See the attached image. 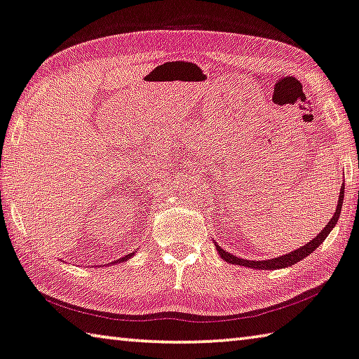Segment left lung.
<instances>
[{
    "label": "left lung",
    "instance_id": "8db88e82",
    "mask_svg": "<svg viewBox=\"0 0 359 359\" xmlns=\"http://www.w3.org/2000/svg\"><path fill=\"white\" fill-rule=\"evenodd\" d=\"M344 191H345V186L342 184L340 187V196H339V202H337V207L334 210V215L331 221L327 222L326 227H323V231L316 235L315 238L310 240V242L305 243L301 248H297L291 252H286L283 256H278V257H273V259H264V261H250V259H242V257L238 256H233L231 252H227L226 250H222L218 243L216 245V250H218L219 256L229 264H235V266H243V267H250V269H256V270H275V269H285V267H291L292 264H296L299 261H302L307 257L310 252H313L318 246L325 242L326 237L334 227H336L337 221H339V216H340V211H342V203H344Z\"/></svg>",
    "mask_w": 359,
    "mask_h": 359
}]
</instances>
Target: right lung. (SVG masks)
<instances>
[{
	"mask_svg": "<svg viewBox=\"0 0 359 359\" xmlns=\"http://www.w3.org/2000/svg\"><path fill=\"white\" fill-rule=\"evenodd\" d=\"M132 256H135V251H133V252H130V255H127V256H124V257H121V259H116L114 262H109V266H111V264H119V262H126V261L130 259Z\"/></svg>",
	"mask_w": 359,
	"mask_h": 359,
	"instance_id": "add662e5",
	"label": "right lung"
}]
</instances>
